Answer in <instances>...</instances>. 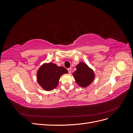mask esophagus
<instances>
[{
	"label": "esophagus",
	"instance_id": "esophagus-1",
	"mask_svg": "<svg viewBox=\"0 0 133 133\" xmlns=\"http://www.w3.org/2000/svg\"><path fill=\"white\" fill-rule=\"evenodd\" d=\"M67 70H68V72H69V73H71V68H68Z\"/></svg>",
	"mask_w": 133,
	"mask_h": 133
}]
</instances>
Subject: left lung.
Masks as SVG:
<instances>
[{"label":"left lung","mask_w":133,"mask_h":133,"mask_svg":"<svg viewBox=\"0 0 133 133\" xmlns=\"http://www.w3.org/2000/svg\"><path fill=\"white\" fill-rule=\"evenodd\" d=\"M76 69L73 75L78 85L83 88L90 85L95 77L93 70L84 62H80L76 65Z\"/></svg>","instance_id":"8db88e82"}]
</instances>
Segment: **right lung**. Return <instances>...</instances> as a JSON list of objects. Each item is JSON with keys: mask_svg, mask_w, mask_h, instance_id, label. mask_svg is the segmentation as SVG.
Segmentation results:
<instances>
[{"mask_svg": "<svg viewBox=\"0 0 133 133\" xmlns=\"http://www.w3.org/2000/svg\"><path fill=\"white\" fill-rule=\"evenodd\" d=\"M67 73L68 71L64 67L53 63H44L38 70L37 82L44 90L51 91L58 86L60 76Z\"/></svg>", "mask_w": 133, "mask_h": 133, "instance_id": "1", "label": "right lung"}]
</instances>
